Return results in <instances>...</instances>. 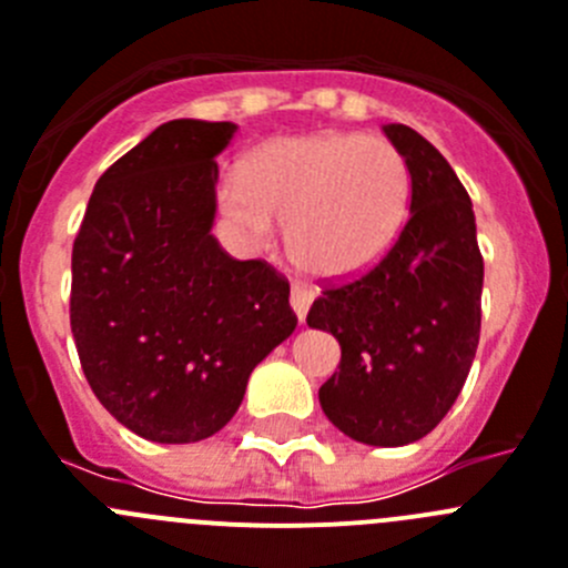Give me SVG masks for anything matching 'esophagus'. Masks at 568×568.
<instances>
[{"label":"esophagus","instance_id":"obj_1","mask_svg":"<svg viewBox=\"0 0 568 568\" xmlns=\"http://www.w3.org/2000/svg\"><path fill=\"white\" fill-rule=\"evenodd\" d=\"M311 302H314V291L305 288V285H300V283L291 285V308H294L296 320L305 322V316H308V308H311Z\"/></svg>","mask_w":568,"mask_h":568}]
</instances>
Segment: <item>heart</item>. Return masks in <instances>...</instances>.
<instances>
[{
    "mask_svg": "<svg viewBox=\"0 0 568 568\" xmlns=\"http://www.w3.org/2000/svg\"><path fill=\"white\" fill-rule=\"evenodd\" d=\"M215 199L252 248H274L288 224L302 272L347 280L375 266L404 230L412 171L384 136H280L260 145L243 171L226 173Z\"/></svg>",
    "mask_w": 568,
    "mask_h": 568,
    "instance_id": "1",
    "label": "heart"
}]
</instances>
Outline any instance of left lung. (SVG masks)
<instances>
[{
	"label": "left lung",
	"instance_id": "left-lung-1",
	"mask_svg": "<svg viewBox=\"0 0 568 568\" xmlns=\"http://www.w3.org/2000/svg\"><path fill=\"white\" fill-rule=\"evenodd\" d=\"M412 171L409 221L362 277L316 296L308 325L336 336L338 373L320 389L327 420L364 445L426 437L454 406L479 344L481 263L474 204L443 153L384 125Z\"/></svg>",
	"mask_w": 568,
	"mask_h": 568
}]
</instances>
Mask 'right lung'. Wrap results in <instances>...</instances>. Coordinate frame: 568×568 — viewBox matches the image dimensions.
<instances>
[{
    "label": "right lung",
    "instance_id": "add662e5",
    "mask_svg": "<svg viewBox=\"0 0 568 568\" xmlns=\"http://www.w3.org/2000/svg\"><path fill=\"white\" fill-rule=\"evenodd\" d=\"M235 123L171 120L98 179L72 246L69 322L100 404L151 443L232 420L248 375L294 333L288 280L212 237Z\"/></svg>",
    "mask_w": 568,
    "mask_h": 568
}]
</instances>
